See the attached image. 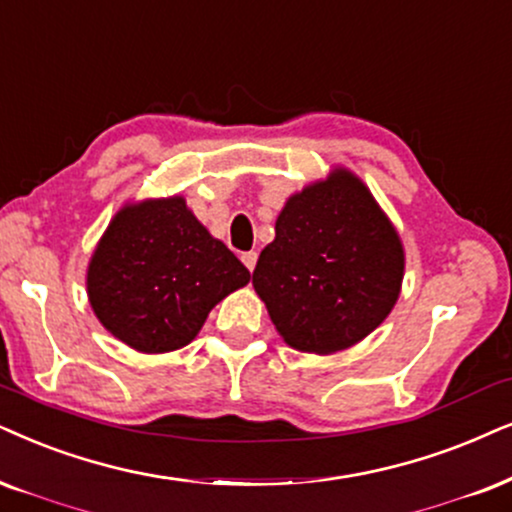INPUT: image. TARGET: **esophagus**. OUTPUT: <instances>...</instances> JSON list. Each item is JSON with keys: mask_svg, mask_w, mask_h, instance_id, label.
Listing matches in <instances>:
<instances>
[{"mask_svg": "<svg viewBox=\"0 0 512 512\" xmlns=\"http://www.w3.org/2000/svg\"><path fill=\"white\" fill-rule=\"evenodd\" d=\"M241 260H243L245 267H248V269L252 271V269H255V264H257V252H255V250H250V252H243V257H241Z\"/></svg>", "mask_w": 512, "mask_h": 512, "instance_id": "obj_1", "label": "esophagus"}]
</instances>
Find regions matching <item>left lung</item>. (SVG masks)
<instances>
[{
	"instance_id": "8db88e82",
	"label": "left lung",
	"mask_w": 512,
	"mask_h": 512,
	"mask_svg": "<svg viewBox=\"0 0 512 512\" xmlns=\"http://www.w3.org/2000/svg\"><path fill=\"white\" fill-rule=\"evenodd\" d=\"M401 276L397 231L366 186L338 170L288 200L252 286L290 347L331 354L385 321Z\"/></svg>"
}]
</instances>
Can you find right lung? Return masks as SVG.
I'll return each mask as SVG.
<instances>
[{"mask_svg":"<svg viewBox=\"0 0 512 512\" xmlns=\"http://www.w3.org/2000/svg\"><path fill=\"white\" fill-rule=\"evenodd\" d=\"M248 281L250 271L184 198H167L115 215L89 264L87 290L115 338L158 354L189 345L210 309Z\"/></svg>","mask_w":512,"mask_h":512,"instance_id":"right-lung-1","label":"right lung"}]
</instances>
